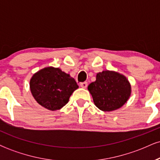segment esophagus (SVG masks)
<instances>
[{
  "instance_id": "1",
  "label": "esophagus",
  "mask_w": 160,
  "mask_h": 160,
  "mask_svg": "<svg viewBox=\"0 0 160 160\" xmlns=\"http://www.w3.org/2000/svg\"><path fill=\"white\" fill-rule=\"evenodd\" d=\"M80 85L82 88H83V89H86V88L87 87L88 83H87V82H80Z\"/></svg>"
}]
</instances>
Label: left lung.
Segmentation results:
<instances>
[{
  "label": "left lung",
  "instance_id": "obj_1",
  "mask_svg": "<svg viewBox=\"0 0 160 160\" xmlns=\"http://www.w3.org/2000/svg\"><path fill=\"white\" fill-rule=\"evenodd\" d=\"M97 108L112 111L122 107L131 95V86L123 75L104 71L96 75V80L88 86Z\"/></svg>",
  "mask_w": 160,
  "mask_h": 160
}]
</instances>
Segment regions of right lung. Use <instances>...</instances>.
<instances>
[{"mask_svg":"<svg viewBox=\"0 0 160 160\" xmlns=\"http://www.w3.org/2000/svg\"><path fill=\"white\" fill-rule=\"evenodd\" d=\"M78 88L74 78L61 69L52 67L38 71L30 80L31 92L34 99L49 111L64 107Z\"/></svg>","mask_w":160,"mask_h":160,"instance_id":"add662e5","label":"right lung"}]
</instances>
